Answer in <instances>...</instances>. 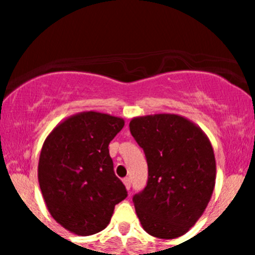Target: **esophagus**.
<instances>
[{
	"label": "esophagus",
	"instance_id": "esophagus-1",
	"mask_svg": "<svg viewBox=\"0 0 255 255\" xmlns=\"http://www.w3.org/2000/svg\"><path fill=\"white\" fill-rule=\"evenodd\" d=\"M123 181H124V185H125V188L128 189V190H130V186H131V181H130L129 177H125Z\"/></svg>",
	"mask_w": 255,
	"mask_h": 255
}]
</instances>
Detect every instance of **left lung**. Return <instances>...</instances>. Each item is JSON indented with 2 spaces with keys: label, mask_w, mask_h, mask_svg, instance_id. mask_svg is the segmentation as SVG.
Listing matches in <instances>:
<instances>
[{
  "label": "left lung",
  "mask_w": 255,
  "mask_h": 255,
  "mask_svg": "<svg viewBox=\"0 0 255 255\" xmlns=\"http://www.w3.org/2000/svg\"><path fill=\"white\" fill-rule=\"evenodd\" d=\"M130 132L143 148L148 182L132 198L143 229L176 239L197 224L216 184V158L206 132L186 117L157 114L134 117Z\"/></svg>",
  "instance_id": "left-lung-1"
}]
</instances>
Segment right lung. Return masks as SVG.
<instances>
[{
	"mask_svg": "<svg viewBox=\"0 0 255 255\" xmlns=\"http://www.w3.org/2000/svg\"><path fill=\"white\" fill-rule=\"evenodd\" d=\"M124 125L121 117L79 112L56 125L44 140L38 163L40 191L53 220L70 233L102 231L115 206L128 197L108 150Z\"/></svg>",
	"mask_w": 255,
	"mask_h": 255,
	"instance_id": "1",
	"label": "right lung"
}]
</instances>
